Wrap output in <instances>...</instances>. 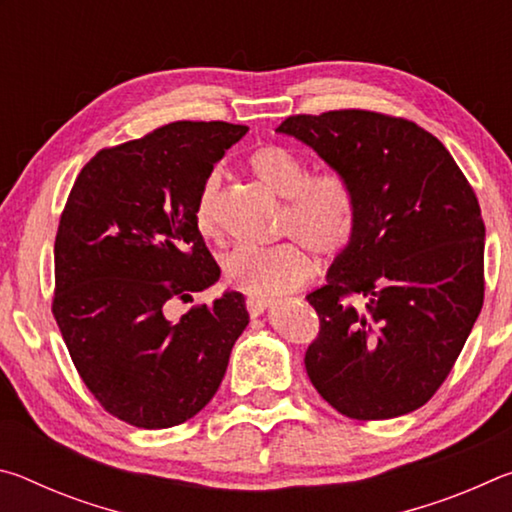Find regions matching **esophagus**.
<instances>
[{"label":"esophagus","instance_id":"34e87169","mask_svg":"<svg viewBox=\"0 0 512 512\" xmlns=\"http://www.w3.org/2000/svg\"><path fill=\"white\" fill-rule=\"evenodd\" d=\"M273 305V300L271 298H248L246 300V309H248V314L250 316H259V314H264V311Z\"/></svg>","mask_w":512,"mask_h":512}]
</instances>
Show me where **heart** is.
<instances>
[{"mask_svg": "<svg viewBox=\"0 0 512 512\" xmlns=\"http://www.w3.org/2000/svg\"><path fill=\"white\" fill-rule=\"evenodd\" d=\"M259 185L287 201L282 216L289 244L266 250H237L223 262L232 287L250 298H275L296 291L314 273L311 250L323 257L343 253L354 235V203L348 185L336 173L309 176L307 162L282 146H262L248 162ZM219 171L207 173L194 203L196 230L205 239L221 237Z\"/></svg>", "mask_w": 512, "mask_h": 512, "instance_id": "heart-1", "label": "heart"}]
</instances>
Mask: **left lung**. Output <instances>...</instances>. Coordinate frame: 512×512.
I'll return each mask as SVG.
<instances>
[{"instance_id":"left-lung-1","label":"left lung","mask_w":512,"mask_h":512,"mask_svg":"<svg viewBox=\"0 0 512 512\" xmlns=\"http://www.w3.org/2000/svg\"><path fill=\"white\" fill-rule=\"evenodd\" d=\"M348 185L354 235L307 300L320 318L305 354L325 402L388 420L431 400L483 307L481 207L452 155L406 119L368 110L298 115L275 128Z\"/></svg>"}]
</instances>
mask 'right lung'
<instances>
[{
  "instance_id": "1",
  "label": "right lung",
  "mask_w": 512,
  "mask_h": 512,
  "mask_svg": "<svg viewBox=\"0 0 512 512\" xmlns=\"http://www.w3.org/2000/svg\"><path fill=\"white\" fill-rule=\"evenodd\" d=\"M246 133L225 121H173L99 151L69 192L51 309L85 386L133 427L194 418L219 391L250 320L239 291L180 320L167 316L173 300L219 282L194 203L207 173Z\"/></svg>"
}]
</instances>
